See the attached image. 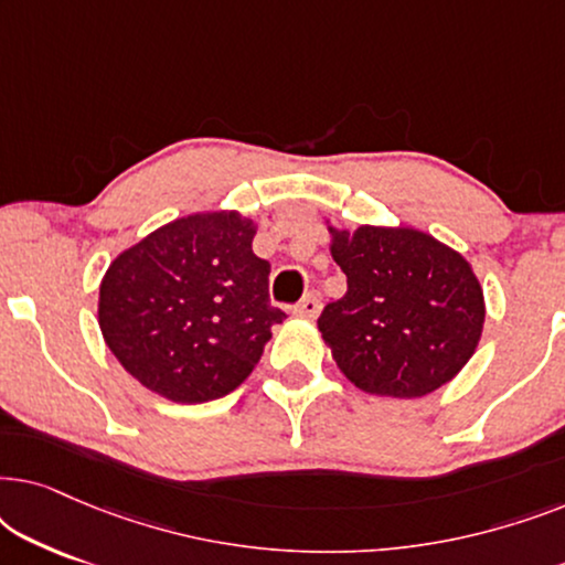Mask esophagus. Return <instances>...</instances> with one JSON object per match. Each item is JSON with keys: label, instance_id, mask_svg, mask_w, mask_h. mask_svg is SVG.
<instances>
[{"label": "esophagus", "instance_id": "34e87169", "mask_svg": "<svg viewBox=\"0 0 565 565\" xmlns=\"http://www.w3.org/2000/svg\"><path fill=\"white\" fill-rule=\"evenodd\" d=\"M319 311H321L319 292H308V296L300 300V303H296V308H292V313L306 316V319H313V316H319Z\"/></svg>", "mask_w": 565, "mask_h": 565}]
</instances>
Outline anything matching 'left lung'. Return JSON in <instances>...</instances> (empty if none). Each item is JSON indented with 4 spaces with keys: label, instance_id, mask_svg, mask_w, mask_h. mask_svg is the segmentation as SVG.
Returning <instances> with one entry per match:
<instances>
[{
    "label": "left lung",
    "instance_id": "left-lung-1",
    "mask_svg": "<svg viewBox=\"0 0 565 565\" xmlns=\"http://www.w3.org/2000/svg\"><path fill=\"white\" fill-rule=\"evenodd\" d=\"M347 292L319 316L337 365L373 396L419 398L476 352L486 306L458 252L414 228L334 231Z\"/></svg>",
    "mask_w": 565,
    "mask_h": 565
}]
</instances>
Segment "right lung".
<instances>
[{
    "label": "right lung",
    "mask_w": 565,
    "mask_h": 565,
    "mask_svg": "<svg viewBox=\"0 0 565 565\" xmlns=\"http://www.w3.org/2000/svg\"><path fill=\"white\" fill-rule=\"evenodd\" d=\"M249 218L198 213L122 252L99 285V329L146 388L203 404L242 385L285 311L269 303V262Z\"/></svg>",
    "instance_id": "1"
}]
</instances>
